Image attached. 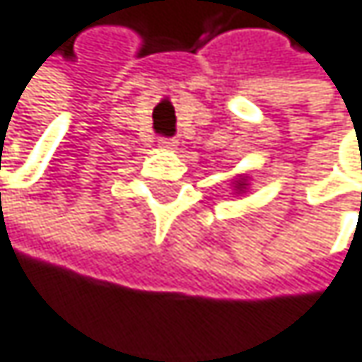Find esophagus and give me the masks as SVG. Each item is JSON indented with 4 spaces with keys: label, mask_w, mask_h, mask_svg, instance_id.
<instances>
[{
    "label": "esophagus",
    "mask_w": 362,
    "mask_h": 362,
    "mask_svg": "<svg viewBox=\"0 0 362 362\" xmlns=\"http://www.w3.org/2000/svg\"><path fill=\"white\" fill-rule=\"evenodd\" d=\"M175 139L173 137H158V146L160 148H167V150H171V148H175Z\"/></svg>",
    "instance_id": "1"
}]
</instances>
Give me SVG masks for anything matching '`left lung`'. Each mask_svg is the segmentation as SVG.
<instances>
[{
  "mask_svg": "<svg viewBox=\"0 0 362 362\" xmlns=\"http://www.w3.org/2000/svg\"><path fill=\"white\" fill-rule=\"evenodd\" d=\"M238 187H240V189H244V180H240V182H238Z\"/></svg>",
  "mask_w": 362,
  "mask_h": 362,
  "instance_id": "left-lung-1",
  "label": "left lung"
}]
</instances>
